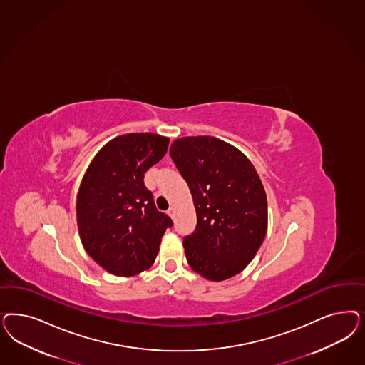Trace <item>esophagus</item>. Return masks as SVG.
<instances>
[{"label": "esophagus", "instance_id": "1", "mask_svg": "<svg viewBox=\"0 0 365 365\" xmlns=\"http://www.w3.org/2000/svg\"><path fill=\"white\" fill-rule=\"evenodd\" d=\"M168 215L170 216V217H173L175 216V212H176V208L175 207H169V210H168Z\"/></svg>", "mask_w": 365, "mask_h": 365}]
</instances>
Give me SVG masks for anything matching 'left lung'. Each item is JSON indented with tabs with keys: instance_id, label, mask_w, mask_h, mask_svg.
I'll return each instance as SVG.
<instances>
[{
	"instance_id": "obj_1",
	"label": "left lung",
	"mask_w": 365,
	"mask_h": 365,
	"mask_svg": "<svg viewBox=\"0 0 365 365\" xmlns=\"http://www.w3.org/2000/svg\"><path fill=\"white\" fill-rule=\"evenodd\" d=\"M169 153L197 216L182 243L189 266L205 279H228L252 260L266 236L267 199L258 173L240 150L208 135L176 140Z\"/></svg>"
}]
</instances>
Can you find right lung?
Segmentation results:
<instances>
[{"instance_id": "right-lung-1", "label": "right lung", "mask_w": 365, "mask_h": 365, "mask_svg": "<svg viewBox=\"0 0 365 365\" xmlns=\"http://www.w3.org/2000/svg\"><path fill=\"white\" fill-rule=\"evenodd\" d=\"M169 138L123 134L105 145L83 177L76 217L83 246L105 270L131 277L155 260L172 219L155 208L145 187L149 168L164 157Z\"/></svg>"}]
</instances>
